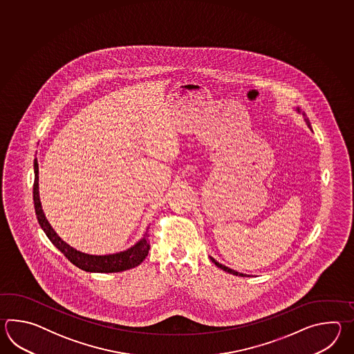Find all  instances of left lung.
Masks as SVG:
<instances>
[{"mask_svg":"<svg viewBox=\"0 0 354 354\" xmlns=\"http://www.w3.org/2000/svg\"><path fill=\"white\" fill-rule=\"evenodd\" d=\"M296 111L297 113H300V109L299 107H296ZM304 115V120H305V122H306V125H308V128L311 129V125H310V121H308V118H306V115L305 113H302ZM211 261L215 263V266L216 267H218V268H221L223 271L227 272V273H230V274H235V276H241V277H247L248 274H244V273H241V272H236L234 271V270H232V268H229V267H226V266H224V264L218 263V262H216L212 257H210ZM249 277V276H248Z\"/></svg>","mask_w":354,"mask_h":354,"instance_id":"obj_1","label":"left lung"}]
</instances>
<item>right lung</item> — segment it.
<instances>
[{"instance_id": "obj_1", "label": "right lung", "mask_w": 354, "mask_h": 354, "mask_svg": "<svg viewBox=\"0 0 354 354\" xmlns=\"http://www.w3.org/2000/svg\"><path fill=\"white\" fill-rule=\"evenodd\" d=\"M34 174H35V178H34V186H32V198H34V207H35L39 224L44 230L46 236L49 238V241H52L54 245L66 256V258H68V261L75 264V267L81 268L83 271L96 272V273L127 271L139 266L145 259V257L148 256V252L151 249L149 234H148L149 227H147V232L144 233L143 238L140 241L133 247L119 253L107 254V256H93V254H87L72 248L66 241H62L59 235L54 232L53 227L49 224V221L46 220L44 215L40 197H39V166L37 158L34 159Z\"/></svg>"}]
</instances>
